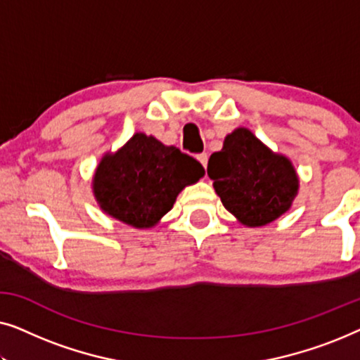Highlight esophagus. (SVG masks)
Instances as JSON below:
<instances>
[{"label": "esophagus", "mask_w": 360, "mask_h": 360, "mask_svg": "<svg viewBox=\"0 0 360 360\" xmlns=\"http://www.w3.org/2000/svg\"><path fill=\"white\" fill-rule=\"evenodd\" d=\"M196 159H198L200 164L203 165L205 169H206V165H208V155H206V154H200L198 157H196Z\"/></svg>", "instance_id": "34e87169"}]
</instances>
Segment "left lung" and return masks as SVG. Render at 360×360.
I'll list each match as a JSON object with an SVG mask.
<instances>
[{
    "label": "left lung",
    "mask_w": 360,
    "mask_h": 360,
    "mask_svg": "<svg viewBox=\"0 0 360 360\" xmlns=\"http://www.w3.org/2000/svg\"><path fill=\"white\" fill-rule=\"evenodd\" d=\"M208 175L224 208L248 228H260L292 208L300 179L292 160L274 152L248 127L224 137L211 154Z\"/></svg>",
    "instance_id": "8db88e82"
}]
</instances>
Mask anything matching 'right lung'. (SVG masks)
Returning a JSON list of instances; mask_svg holds the SVG:
<instances>
[{"label": "right lung", "instance_id": "obj_1", "mask_svg": "<svg viewBox=\"0 0 360 360\" xmlns=\"http://www.w3.org/2000/svg\"><path fill=\"white\" fill-rule=\"evenodd\" d=\"M203 175V165L193 157L136 132L116 152L101 157L91 190L103 213L131 228L149 229L174 208L180 191Z\"/></svg>", "mask_w": 360, "mask_h": 360}]
</instances>
